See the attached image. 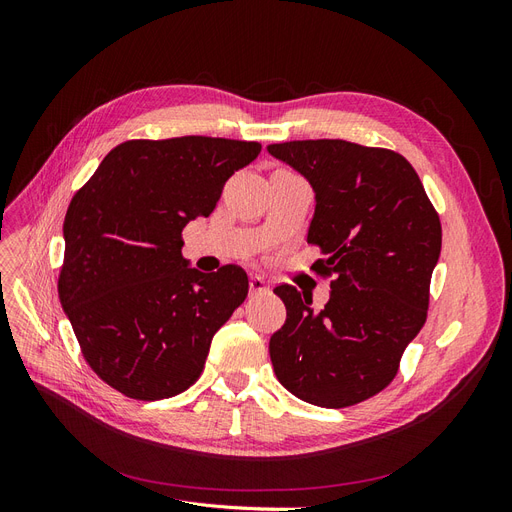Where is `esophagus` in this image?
Masks as SVG:
<instances>
[{"mask_svg": "<svg viewBox=\"0 0 512 512\" xmlns=\"http://www.w3.org/2000/svg\"><path fill=\"white\" fill-rule=\"evenodd\" d=\"M269 292V284L262 280L260 275H252L250 277V294H267Z\"/></svg>", "mask_w": 512, "mask_h": 512, "instance_id": "34e87169", "label": "esophagus"}]
</instances>
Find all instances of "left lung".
<instances>
[{"instance_id":"left-lung-1","label":"left lung","mask_w":512,"mask_h":512,"mask_svg":"<svg viewBox=\"0 0 512 512\" xmlns=\"http://www.w3.org/2000/svg\"><path fill=\"white\" fill-rule=\"evenodd\" d=\"M267 149L312 183L307 243L324 254L312 269L331 277V299L320 312L290 284L273 290L286 305L284 327L269 342L273 371L307 404H361L393 382L427 320L440 215L397 151L339 138Z\"/></svg>"}]
</instances>
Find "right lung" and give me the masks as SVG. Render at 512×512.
I'll list each match as a JSON object with an SVG mask.
<instances>
[{"label":"right lung","mask_w":512,"mask_h":512,"mask_svg":"<svg viewBox=\"0 0 512 512\" xmlns=\"http://www.w3.org/2000/svg\"><path fill=\"white\" fill-rule=\"evenodd\" d=\"M260 149L211 136L138 138L108 151L72 196L59 301L87 365L115 391L156 401L203 374L215 331L250 282L237 265L190 269L181 230L207 218Z\"/></svg>","instance_id":"obj_1"}]
</instances>
